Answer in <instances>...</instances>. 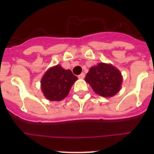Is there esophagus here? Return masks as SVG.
I'll list each match as a JSON object with an SVG mask.
<instances>
[{"label": "esophagus", "instance_id": "34e87169", "mask_svg": "<svg viewBox=\"0 0 154 154\" xmlns=\"http://www.w3.org/2000/svg\"><path fill=\"white\" fill-rule=\"evenodd\" d=\"M85 76V74L84 72H82V73H81V74L78 76V78H79V79H84Z\"/></svg>", "mask_w": 154, "mask_h": 154}]
</instances>
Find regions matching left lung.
Masks as SVG:
<instances>
[{"instance_id": "1", "label": "left lung", "mask_w": 154, "mask_h": 154, "mask_svg": "<svg viewBox=\"0 0 154 154\" xmlns=\"http://www.w3.org/2000/svg\"><path fill=\"white\" fill-rule=\"evenodd\" d=\"M85 80L97 94L104 97H113L122 88V73L110 64L99 63L91 67Z\"/></svg>"}]
</instances>
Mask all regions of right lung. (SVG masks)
<instances>
[{
	"label": "right lung",
	"instance_id": "obj_1",
	"mask_svg": "<svg viewBox=\"0 0 154 154\" xmlns=\"http://www.w3.org/2000/svg\"><path fill=\"white\" fill-rule=\"evenodd\" d=\"M77 77L71 70L57 65L46 71L41 81L42 93L48 100L59 101L68 96Z\"/></svg>",
	"mask_w": 154,
	"mask_h": 154
}]
</instances>
